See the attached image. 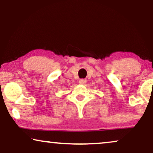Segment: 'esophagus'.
<instances>
[{"label":"esophagus","mask_w":153,"mask_h":153,"mask_svg":"<svg viewBox=\"0 0 153 153\" xmlns=\"http://www.w3.org/2000/svg\"><path fill=\"white\" fill-rule=\"evenodd\" d=\"M86 82H87V80L85 79H80L79 81V83L81 84V85H85Z\"/></svg>","instance_id":"34e87169"}]
</instances>
